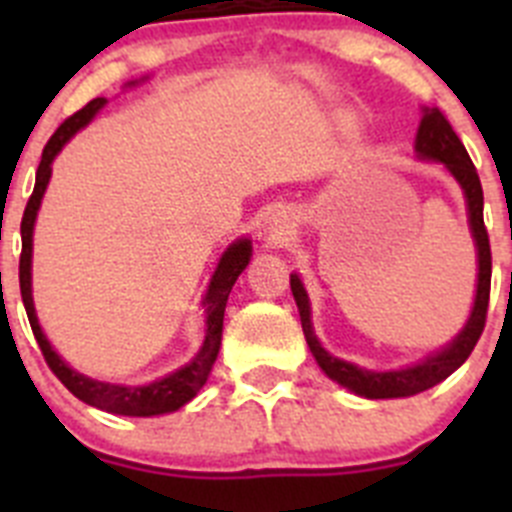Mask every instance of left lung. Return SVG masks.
Instances as JSON below:
<instances>
[{"mask_svg": "<svg viewBox=\"0 0 512 512\" xmlns=\"http://www.w3.org/2000/svg\"><path fill=\"white\" fill-rule=\"evenodd\" d=\"M415 153L418 158H428V161H441L446 169L451 171L456 182L464 189L467 197V212H469V228H472L474 246H477V297H474L472 315H469L467 325L461 328L459 336L449 343L446 348L436 351L420 364L408 366V369H395V372H369L361 366L351 364V361L336 359L330 356L323 346H320L315 330L310 323V300L302 287L300 277L292 274L289 284H292V295H295L297 310H300L302 330H305V341L310 346L312 356L318 361V366L328 374L333 382H338L346 390L356 392L369 400H392V397H410L418 392L431 390L438 382L454 374L469 354L477 346L482 330H485L487 305H490V279H492V253H490V235L485 228V197H482V184H479L477 169H474L472 158H469L467 148L454 133L451 122L446 120L438 107L423 110V120H420L418 135H415Z\"/></svg>", "mask_w": 512, "mask_h": 512, "instance_id": "1", "label": "left lung"}]
</instances>
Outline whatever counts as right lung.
<instances>
[{
  "mask_svg": "<svg viewBox=\"0 0 512 512\" xmlns=\"http://www.w3.org/2000/svg\"><path fill=\"white\" fill-rule=\"evenodd\" d=\"M130 84H135V81H130ZM104 104H107L104 97L92 99L87 107H81V110L74 112L69 120H63L61 128H58L56 133L51 135V140L45 143L43 156H40L38 174H35V189L33 194H30V200H27L25 215H22L20 225V292L35 341H38L45 361L51 366V372L61 379L63 387H66L71 395L79 397V400L87 402V405H92V408L104 410V413L130 415V418H151V415L174 413V410H179L182 405H187L192 397H197V392L205 387L207 377H210L212 372V364H215L217 359V351H220V341H223V318L230 289H233L235 279L241 277V271L246 269L248 261H251V241H248V238H238L235 243H230L228 251H225L223 259H220V264H217L210 287H207L205 300H202V307H205V341H202V348L189 364H184L182 369H176V372L166 374V377L156 379V382L138 384V387L99 382V379L84 377V374L74 372V369L53 351L48 338H45L43 328H40L38 315H35L33 274H30V269H33V228L45 187L51 182L53 158L58 156V151H61L84 125L92 122V117L102 110Z\"/></svg>",
  "mask_w": 512,
  "mask_h": 512,
  "instance_id": "add662e5",
  "label": "right lung"
}]
</instances>
